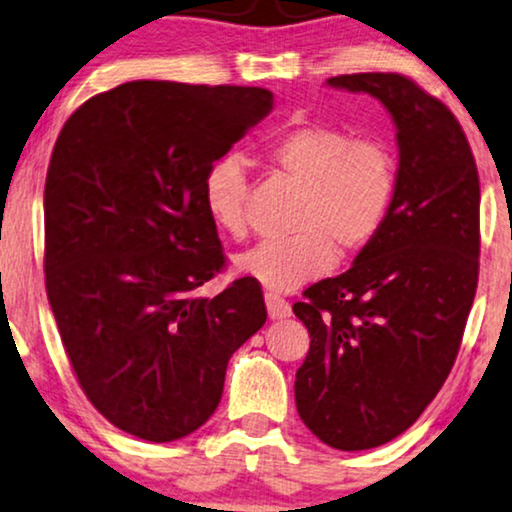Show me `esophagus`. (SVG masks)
I'll use <instances>...</instances> for the list:
<instances>
[{
  "label": "esophagus",
  "instance_id": "esophagus-1",
  "mask_svg": "<svg viewBox=\"0 0 512 512\" xmlns=\"http://www.w3.org/2000/svg\"><path fill=\"white\" fill-rule=\"evenodd\" d=\"M265 305H268L270 319H286L291 314V305L277 293H265Z\"/></svg>",
  "mask_w": 512,
  "mask_h": 512
}]
</instances>
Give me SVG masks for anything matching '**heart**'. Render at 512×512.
I'll return each instance as SVG.
<instances>
[{
	"label": "heart",
	"mask_w": 512,
	"mask_h": 512,
	"mask_svg": "<svg viewBox=\"0 0 512 512\" xmlns=\"http://www.w3.org/2000/svg\"><path fill=\"white\" fill-rule=\"evenodd\" d=\"M270 170L298 184L282 240H265L237 258V268L270 291H293L324 275L333 258L352 256L380 235L394 207L398 163L382 139H354L331 125L298 123L263 144ZM247 170L228 153L207 165L202 207L221 233L247 235Z\"/></svg>",
	"instance_id": "obj_1"
}]
</instances>
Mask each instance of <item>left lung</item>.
<instances>
[{"instance_id": "left-lung-1", "label": "left lung", "mask_w": 512, "mask_h": 512, "mask_svg": "<svg viewBox=\"0 0 512 512\" xmlns=\"http://www.w3.org/2000/svg\"><path fill=\"white\" fill-rule=\"evenodd\" d=\"M328 86L377 97L401 151L380 235L293 305L312 338L298 415L321 443L356 452L410 429L450 375L478 289L480 179L457 118L408 76L342 74Z\"/></svg>"}]
</instances>
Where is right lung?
Wrapping results in <instances>:
<instances>
[{
    "label": "right lung",
    "mask_w": 512,
    "mask_h": 512,
    "mask_svg": "<svg viewBox=\"0 0 512 512\" xmlns=\"http://www.w3.org/2000/svg\"><path fill=\"white\" fill-rule=\"evenodd\" d=\"M270 109L265 88L130 81L60 130L44 191L48 303L83 394L130 436L200 429L230 356L268 319L254 277L214 298L198 289L226 268L202 174Z\"/></svg>",
    "instance_id": "obj_1"
}]
</instances>
